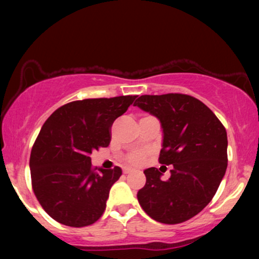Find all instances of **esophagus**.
Masks as SVG:
<instances>
[{
	"label": "esophagus",
	"mask_w": 259,
	"mask_h": 259,
	"mask_svg": "<svg viewBox=\"0 0 259 259\" xmlns=\"http://www.w3.org/2000/svg\"><path fill=\"white\" fill-rule=\"evenodd\" d=\"M130 172H132V168H130V167L123 168V173H125V175H128Z\"/></svg>",
	"instance_id": "1"
}]
</instances>
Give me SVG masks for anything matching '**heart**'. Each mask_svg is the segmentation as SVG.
<instances>
[{"instance_id":"b5f03b06","label":"heart","mask_w":259,"mask_h":259,"mask_svg":"<svg viewBox=\"0 0 259 259\" xmlns=\"http://www.w3.org/2000/svg\"><path fill=\"white\" fill-rule=\"evenodd\" d=\"M144 158H145L144 153H136V154L131 155L130 161L132 162V164H134V165H140L141 162L144 161Z\"/></svg>"}]
</instances>
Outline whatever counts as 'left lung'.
<instances>
[{
	"mask_svg": "<svg viewBox=\"0 0 259 259\" xmlns=\"http://www.w3.org/2000/svg\"><path fill=\"white\" fill-rule=\"evenodd\" d=\"M134 106L160 120L164 139L159 162L173 165L168 180L158 168L145 169L137 197L152 219L179 224L212 200L228 167V136L214 113L187 94L141 95Z\"/></svg>",
	"mask_w": 259,
	"mask_h": 259,
	"instance_id": "1",
	"label": "left lung"
}]
</instances>
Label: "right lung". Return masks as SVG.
<instances>
[{
  "mask_svg": "<svg viewBox=\"0 0 259 259\" xmlns=\"http://www.w3.org/2000/svg\"><path fill=\"white\" fill-rule=\"evenodd\" d=\"M137 95L84 99L56 109L31 148V186L44 210L72 228L92 225L104 213L121 168H94L92 151L107 147L111 127Z\"/></svg>",
  "mask_w": 259,
  "mask_h": 259,
  "instance_id": "1",
  "label": "right lung"
}]
</instances>
